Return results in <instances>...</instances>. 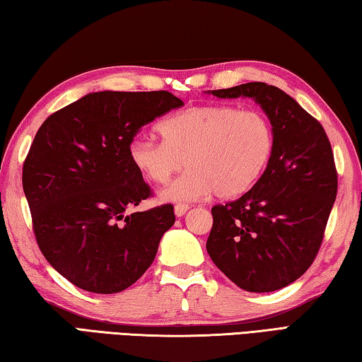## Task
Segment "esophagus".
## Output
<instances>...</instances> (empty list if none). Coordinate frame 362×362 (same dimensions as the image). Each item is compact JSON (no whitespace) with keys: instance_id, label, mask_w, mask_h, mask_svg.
I'll use <instances>...</instances> for the list:
<instances>
[{"instance_id":"34e87169","label":"esophagus","mask_w":362,"mask_h":362,"mask_svg":"<svg viewBox=\"0 0 362 362\" xmlns=\"http://www.w3.org/2000/svg\"><path fill=\"white\" fill-rule=\"evenodd\" d=\"M189 209V206L188 204H175V207H174V212H175V216L177 217H182V216H185V212Z\"/></svg>"}]
</instances>
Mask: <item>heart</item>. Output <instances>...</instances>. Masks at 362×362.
I'll use <instances>...</instances> for the list:
<instances>
[{
  "label": "heart",
  "mask_w": 362,
  "mask_h": 362,
  "mask_svg": "<svg viewBox=\"0 0 362 362\" xmlns=\"http://www.w3.org/2000/svg\"><path fill=\"white\" fill-rule=\"evenodd\" d=\"M158 131L163 142L139 137L129 146V158L156 185H166L183 164L189 168L164 189V201L246 193L260 180L274 151V131L267 116L231 105L183 110L159 122Z\"/></svg>",
  "instance_id": "1"
}]
</instances>
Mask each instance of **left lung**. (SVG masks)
Returning <instances> with one entry per match:
<instances>
[{"label": "left lung", "mask_w": 362, "mask_h": 362, "mask_svg": "<svg viewBox=\"0 0 362 362\" xmlns=\"http://www.w3.org/2000/svg\"><path fill=\"white\" fill-rule=\"evenodd\" d=\"M209 94L259 103L273 126L274 151L247 193L212 207L206 249L241 289H283L310 268L321 247L337 196L332 146L320 121L276 86L255 81Z\"/></svg>", "instance_id": "1"}]
</instances>
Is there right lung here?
I'll return each instance as SVG.
<instances>
[{"label":"right lung","mask_w":362,"mask_h":362,"mask_svg":"<svg viewBox=\"0 0 362 362\" xmlns=\"http://www.w3.org/2000/svg\"><path fill=\"white\" fill-rule=\"evenodd\" d=\"M183 102L168 90H102L52 113L23 163V193L42 255L79 289H127L155 260L174 207L127 211L151 194L129 146L140 127Z\"/></svg>","instance_id":"obj_1"}]
</instances>
